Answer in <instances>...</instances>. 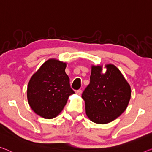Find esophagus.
<instances>
[{"label": "esophagus", "mask_w": 152, "mask_h": 152, "mask_svg": "<svg viewBox=\"0 0 152 152\" xmlns=\"http://www.w3.org/2000/svg\"><path fill=\"white\" fill-rule=\"evenodd\" d=\"M76 93V94H78V95H80L81 94H82V90H81V89H78V90H77Z\"/></svg>", "instance_id": "esophagus-1"}]
</instances>
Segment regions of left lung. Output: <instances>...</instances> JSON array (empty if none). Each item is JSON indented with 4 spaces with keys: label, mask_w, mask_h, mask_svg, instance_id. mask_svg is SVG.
I'll list each match as a JSON object with an SVG mask.
<instances>
[{
    "label": "left lung",
    "mask_w": 152,
    "mask_h": 152,
    "mask_svg": "<svg viewBox=\"0 0 152 152\" xmlns=\"http://www.w3.org/2000/svg\"><path fill=\"white\" fill-rule=\"evenodd\" d=\"M102 74L101 66H93L89 85L85 88L82 98L85 102L86 114L96 124H104L121 115L130 101V85L113 65H106Z\"/></svg>",
    "instance_id": "8db88e82"
}]
</instances>
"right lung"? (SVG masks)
Segmentation results:
<instances>
[{
  "label": "right lung",
  "instance_id": "right-lung-1",
  "mask_svg": "<svg viewBox=\"0 0 152 152\" xmlns=\"http://www.w3.org/2000/svg\"><path fill=\"white\" fill-rule=\"evenodd\" d=\"M66 63L56 59L45 62L31 78L27 98L33 110L39 116L52 119L61 112L70 95L69 78L65 73Z\"/></svg>",
  "mask_w": 152,
  "mask_h": 152
}]
</instances>
